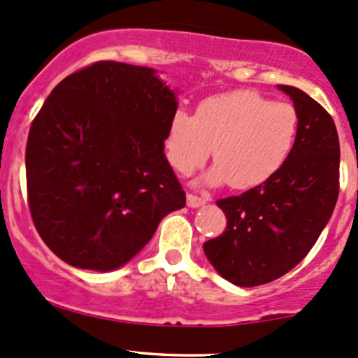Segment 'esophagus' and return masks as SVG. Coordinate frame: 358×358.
<instances>
[{
  "label": "esophagus",
  "mask_w": 358,
  "mask_h": 358,
  "mask_svg": "<svg viewBox=\"0 0 358 358\" xmlns=\"http://www.w3.org/2000/svg\"><path fill=\"white\" fill-rule=\"evenodd\" d=\"M207 202V197H199L195 194H187V206L188 207H200Z\"/></svg>",
  "instance_id": "34e87169"
}]
</instances>
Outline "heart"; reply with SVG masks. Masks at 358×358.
I'll use <instances>...</instances> for the list:
<instances>
[{
	"label": "heart",
	"mask_w": 358,
	"mask_h": 358,
	"mask_svg": "<svg viewBox=\"0 0 358 358\" xmlns=\"http://www.w3.org/2000/svg\"><path fill=\"white\" fill-rule=\"evenodd\" d=\"M299 132V113L251 90L202 100L194 117L176 110L164 136V155L180 175H192L214 158L207 182L233 188L265 183L287 163Z\"/></svg>",
	"instance_id": "obj_1"
}]
</instances>
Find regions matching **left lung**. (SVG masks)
<instances>
[{"mask_svg":"<svg viewBox=\"0 0 358 358\" xmlns=\"http://www.w3.org/2000/svg\"><path fill=\"white\" fill-rule=\"evenodd\" d=\"M294 100L299 132L287 163L262 185L219 199L227 224L203 243L231 284L255 287L282 277L313 248L340 190V141L331 115L308 93L278 85Z\"/></svg>","mask_w":358,"mask_h":358,"instance_id":"left-lung-1","label":"left lung"}]
</instances>
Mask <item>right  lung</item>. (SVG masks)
<instances>
[{"label": "right lung", "mask_w": 358, "mask_h": 358, "mask_svg": "<svg viewBox=\"0 0 358 358\" xmlns=\"http://www.w3.org/2000/svg\"><path fill=\"white\" fill-rule=\"evenodd\" d=\"M176 108L155 69L115 61L50 92L27 139V194L35 229L62 262L119 268L185 207L163 144Z\"/></svg>", "instance_id": "add662e5"}]
</instances>
